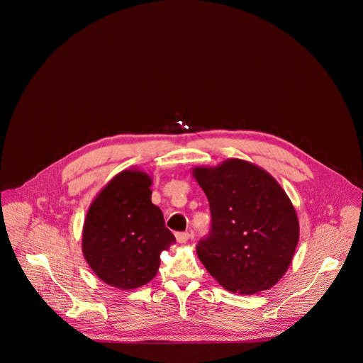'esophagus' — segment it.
I'll return each instance as SVG.
<instances>
[{"label":"esophagus","mask_w":363,"mask_h":363,"mask_svg":"<svg viewBox=\"0 0 363 363\" xmlns=\"http://www.w3.org/2000/svg\"><path fill=\"white\" fill-rule=\"evenodd\" d=\"M175 237H177V241H178V242L184 244V242H186V241L189 240L191 235H189V233H177Z\"/></svg>","instance_id":"1"}]
</instances>
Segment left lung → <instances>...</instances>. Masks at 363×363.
<instances>
[{
    "label": "left lung",
    "instance_id": "left-lung-1",
    "mask_svg": "<svg viewBox=\"0 0 363 363\" xmlns=\"http://www.w3.org/2000/svg\"><path fill=\"white\" fill-rule=\"evenodd\" d=\"M192 175L211 210V231L196 245L208 273L227 290L254 294L287 272L298 242V220L280 184L242 160L196 167Z\"/></svg>",
    "mask_w": 363,
    "mask_h": 363
}]
</instances>
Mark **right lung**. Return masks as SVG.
<instances>
[{"instance_id":"obj_1","label":"right lung","mask_w":363,"mask_h":363,"mask_svg":"<svg viewBox=\"0 0 363 363\" xmlns=\"http://www.w3.org/2000/svg\"><path fill=\"white\" fill-rule=\"evenodd\" d=\"M152 179L125 169L109 181L87 210L82 250L94 274L109 286L132 290L158 273L161 252L175 242L160 206L153 205Z\"/></svg>"}]
</instances>
